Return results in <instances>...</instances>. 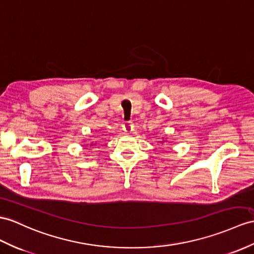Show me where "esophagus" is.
<instances>
[{"instance_id":"esophagus-1","label":"esophagus","mask_w":254,"mask_h":254,"mask_svg":"<svg viewBox=\"0 0 254 254\" xmlns=\"http://www.w3.org/2000/svg\"><path fill=\"white\" fill-rule=\"evenodd\" d=\"M123 130L125 131V132H127V133H129V132H132L133 131V125L131 123H126V124H124V126H123Z\"/></svg>"}]
</instances>
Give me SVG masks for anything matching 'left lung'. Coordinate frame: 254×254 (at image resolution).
<instances>
[{
    "mask_svg": "<svg viewBox=\"0 0 254 254\" xmlns=\"http://www.w3.org/2000/svg\"><path fill=\"white\" fill-rule=\"evenodd\" d=\"M167 139H168V138H167V137H163V139L159 141V142H160V144H164V143H167Z\"/></svg>",
    "mask_w": 254,
    "mask_h": 254,
    "instance_id": "left-lung-1",
    "label": "left lung"
}]
</instances>
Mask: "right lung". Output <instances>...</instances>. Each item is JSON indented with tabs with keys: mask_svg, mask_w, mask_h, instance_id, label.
Here are the masks:
<instances>
[{
	"mask_svg": "<svg viewBox=\"0 0 254 254\" xmlns=\"http://www.w3.org/2000/svg\"><path fill=\"white\" fill-rule=\"evenodd\" d=\"M90 137H91V135H90ZM96 144H97L96 142H94V141H90V142H89V144H88V147H91V146H94V145H96ZM84 146H85V145H84ZM88 147H87V148H88Z\"/></svg>",
	"mask_w": 254,
	"mask_h": 254,
	"instance_id": "obj_1",
	"label": "right lung"
}]
</instances>
